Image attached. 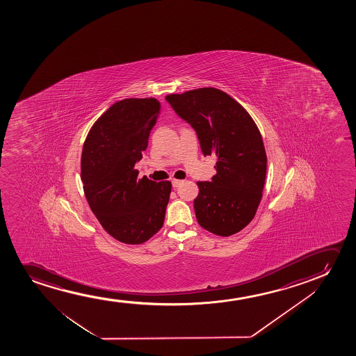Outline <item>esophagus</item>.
Listing matches in <instances>:
<instances>
[{
  "label": "esophagus",
  "mask_w": 356,
  "mask_h": 356,
  "mask_svg": "<svg viewBox=\"0 0 356 356\" xmlns=\"http://www.w3.org/2000/svg\"><path fill=\"white\" fill-rule=\"evenodd\" d=\"M182 182H184L182 180H172L171 181V185H172L174 188H177V187H180L182 185Z\"/></svg>",
  "instance_id": "obj_1"
}]
</instances>
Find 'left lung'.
<instances>
[{"label": "left lung", "instance_id": "1", "mask_svg": "<svg viewBox=\"0 0 356 356\" xmlns=\"http://www.w3.org/2000/svg\"><path fill=\"white\" fill-rule=\"evenodd\" d=\"M195 130L204 156L218 158L211 181H200L195 218L211 234L229 237L253 220L266 177L263 138L252 117L218 88H203L165 97Z\"/></svg>", "mask_w": 356, "mask_h": 356}]
</instances>
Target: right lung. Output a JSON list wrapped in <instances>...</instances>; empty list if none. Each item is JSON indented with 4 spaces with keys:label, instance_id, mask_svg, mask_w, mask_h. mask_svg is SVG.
Masks as SVG:
<instances>
[{
    "label": "right lung",
    "instance_id": "add662e5",
    "mask_svg": "<svg viewBox=\"0 0 356 356\" xmlns=\"http://www.w3.org/2000/svg\"><path fill=\"white\" fill-rule=\"evenodd\" d=\"M159 114L156 98L122 99L93 124L83 143L86 200L103 229L122 243L146 242L165 219L170 181L138 180L135 169Z\"/></svg>",
    "mask_w": 356,
    "mask_h": 356
}]
</instances>
